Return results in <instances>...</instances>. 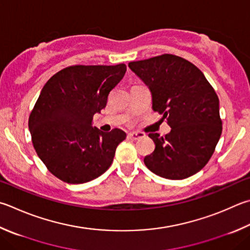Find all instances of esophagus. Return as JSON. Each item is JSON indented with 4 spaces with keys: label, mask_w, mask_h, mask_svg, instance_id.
Masks as SVG:
<instances>
[{
    "label": "esophagus",
    "mask_w": 250,
    "mask_h": 250,
    "mask_svg": "<svg viewBox=\"0 0 250 250\" xmlns=\"http://www.w3.org/2000/svg\"><path fill=\"white\" fill-rule=\"evenodd\" d=\"M144 134L141 133V132H130L128 134V138L129 139H132V140H139L141 138H143Z\"/></svg>",
    "instance_id": "esophagus-1"
}]
</instances>
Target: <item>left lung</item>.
<instances>
[{
  "label": "left lung",
  "instance_id": "obj_1",
  "mask_svg": "<svg viewBox=\"0 0 250 250\" xmlns=\"http://www.w3.org/2000/svg\"><path fill=\"white\" fill-rule=\"evenodd\" d=\"M152 94L153 110L171 128L165 138L149 133L155 143L144 164L166 179H185L210 160L222 133L219 97L198 67L174 54L129 63Z\"/></svg>",
  "mask_w": 250,
  "mask_h": 250
}]
</instances>
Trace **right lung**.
I'll use <instances>...</instances> for the list:
<instances>
[{
    "label": "right lung",
    "instance_id": "add662e5",
    "mask_svg": "<svg viewBox=\"0 0 250 250\" xmlns=\"http://www.w3.org/2000/svg\"><path fill=\"white\" fill-rule=\"evenodd\" d=\"M126 66L73 65L50 79L31 111L28 126L36 153L57 178L84 184L109 168L125 131L92 125Z\"/></svg>",
    "mask_w": 250,
    "mask_h": 250
}]
</instances>
